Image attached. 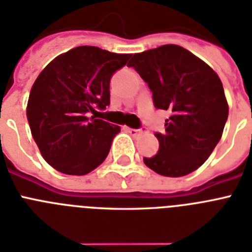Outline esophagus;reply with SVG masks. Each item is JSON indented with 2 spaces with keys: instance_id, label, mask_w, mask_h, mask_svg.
I'll use <instances>...</instances> for the list:
<instances>
[{
  "instance_id": "34e87169",
  "label": "esophagus",
  "mask_w": 252,
  "mask_h": 252,
  "mask_svg": "<svg viewBox=\"0 0 252 252\" xmlns=\"http://www.w3.org/2000/svg\"><path fill=\"white\" fill-rule=\"evenodd\" d=\"M128 132H129L130 136H138L141 133H145V129H134V128H128Z\"/></svg>"
}]
</instances>
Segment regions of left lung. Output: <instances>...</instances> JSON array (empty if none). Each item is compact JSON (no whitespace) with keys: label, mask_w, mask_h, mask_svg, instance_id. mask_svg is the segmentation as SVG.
Listing matches in <instances>:
<instances>
[{"label":"left lung","mask_w":252,"mask_h":252,"mask_svg":"<svg viewBox=\"0 0 252 252\" xmlns=\"http://www.w3.org/2000/svg\"><path fill=\"white\" fill-rule=\"evenodd\" d=\"M130 57L128 67L149 85L155 107L171 111L165 132L155 133L158 154L144 158V163L161 176L189 175L211 155L228 120L221 80L179 45H163Z\"/></svg>","instance_id":"1"}]
</instances>
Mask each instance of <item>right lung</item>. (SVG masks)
I'll use <instances>...</instances> for the list:
<instances>
[{
    "instance_id": "right-lung-1",
    "label": "right lung",
    "mask_w": 252,
    "mask_h": 252,
    "mask_svg": "<svg viewBox=\"0 0 252 252\" xmlns=\"http://www.w3.org/2000/svg\"><path fill=\"white\" fill-rule=\"evenodd\" d=\"M129 58L79 46L53 59L38 75L27 119L41 155L53 168L83 176L103 163L120 126L95 115L110 105V80Z\"/></svg>"
}]
</instances>
